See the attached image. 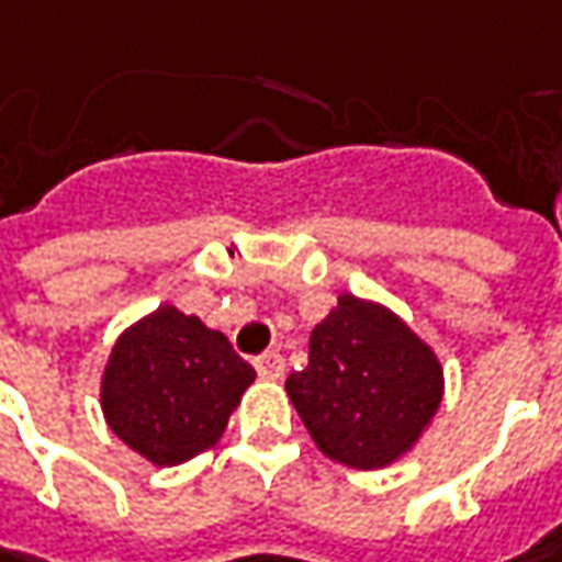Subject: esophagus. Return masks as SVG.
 Wrapping results in <instances>:
<instances>
[{"label":"esophagus","instance_id":"34e87169","mask_svg":"<svg viewBox=\"0 0 562 562\" xmlns=\"http://www.w3.org/2000/svg\"><path fill=\"white\" fill-rule=\"evenodd\" d=\"M255 367H258V376L267 379V382H280V379L285 376V360H282V355H277V351L261 355V358L255 360Z\"/></svg>","mask_w":562,"mask_h":562}]
</instances>
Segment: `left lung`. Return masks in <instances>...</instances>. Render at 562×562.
<instances>
[{
	"mask_svg": "<svg viewBox=\"0 0 562 562\" xmlns=\"http://www.w3.org/2000/svg\"><path fill=\"white\" fill-rule=\"evenodd\" d=\"M285 392L329 460L385 470L429 429L445 370L432 345L392 307L339 292L311 333L307 367L285 379Z\"/></svg>",
	"mask_w": 562,
	"mask_h": 562,
	"instance_id": "obj_1",
	"label": "left lung"
}]
</instances>
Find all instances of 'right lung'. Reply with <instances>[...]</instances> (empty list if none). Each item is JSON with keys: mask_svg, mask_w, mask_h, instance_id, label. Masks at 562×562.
Wrapping results in <instances>:
<instances>
[{"mask_svg": "<svg viewBox=\"0 0 562 562\" xmlns=\"http://www.w3.org/2000/svg\"><path fill=\"white\" fill-rule=\"evenodd\" d=\"M251 382L255 370L221 329L161 304L111 345L99 404L130 451L151 467H177L221 441Z\"/></svg>", "mask_w": 562, "mask_h": 562, "instance_id": "add662e5", "label": "right lung"}]
</instances>
